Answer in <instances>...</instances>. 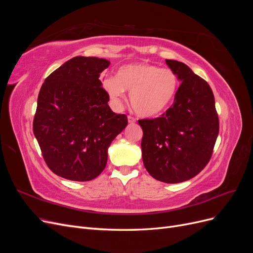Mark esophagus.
I'll use <instances>...</instances> for the list:
<instances>
[{
  "instance_id": "esophagus-1",
  "label": "esophagus",
  "mask_w": 253,
  "mask_h": 253,
  "mask_svg": "<svg viewBox=\"0 0 253 253\" xmlns=\"http://www.w3.org/2000/svg\"><path fill=\"white\" fill-rule=\"evenodd\" d=\"M127 120H128L129 124H135V122H136V118H134L133 116H127Z\"/></svg>"
}]
</instances>
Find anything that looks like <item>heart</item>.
<instances>
[{"label":"heart","mask_w":253,"mask_h":253,"mask_svg":"<svg viewBox=\"0 0 253 253\" xmlns=\"http://www.w3.org/2000/svg\"><path fill=\"white\" fill-rule=\"evenodd\" d=\"M178 86V78L172 70L138 63L122 66L117 77L103 81V87L112 100L120 104L126 89L134 111L143 117L156 116L169 108Z\"/></svg>","instance_id":"obj_1"}]
</instances>
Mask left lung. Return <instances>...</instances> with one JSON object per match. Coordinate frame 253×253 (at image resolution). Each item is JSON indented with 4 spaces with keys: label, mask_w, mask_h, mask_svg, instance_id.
Masks as SVG:
<instances>
[{
    "label": "left lung",
    "mask_w": 253,
    "mask_h": 253,
    "mask_svg": "<svg viewBox=\"0 0 253 253\" xmlns=\"http://www.w3.org/2000/svg\"><path fill=\"white\" fill-rule=\"evenodd\" d=\"M181 81L174 103L162 116L139 119L144 168L155 179L177 183L208 165L219 121L212 89L185 63L166 60Z\"/></svg>",
    "instance_id": "left-lung-1"
}]
</instances>
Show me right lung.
I'll list each match as a JSON object with an SVG mask.
<instances>
[{"instance_id": "1", "label": "right lung", "mask_w": 253, "mask_h": 253, "mask_svg": "<svg viewBox=\"0 0 253 253\" xmlns=\"http://www.w3.org/2000/svg\"><path fill=\"white\" fill-rule=\"evenodd\" d=\"M110 61L75 57L45 79L38 96L34 134L51 172L88 181L101 174L111 142L127 126L115 114L99 80Z\"/></svg>"}]
</instances>
